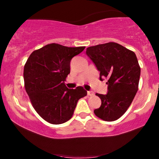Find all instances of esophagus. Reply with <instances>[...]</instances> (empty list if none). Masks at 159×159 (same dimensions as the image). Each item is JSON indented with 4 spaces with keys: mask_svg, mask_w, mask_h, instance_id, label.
I'll return each instance as SVG.
<instances>
[{
    "mask_svg": "<svg viewBox=\"0 0 159 159\" xmlns=\"http://www.w3.org/2000/svg\"><path fill=\"white\" fill-rule=\"evenodd\" d=\"M94 94V93L93 91H87V95L88 96H93Z\"/></svg>",
    "mask_w": 159,
    "mask_h": 159,
    "instance_id": "obj_1",
    "label": "esophagus"
}]
</instances>
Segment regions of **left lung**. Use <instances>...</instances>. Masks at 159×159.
Masks as SVG:
<instances>
[{"label":"left lung","mask_w":159,"mask_h":159,"mask_svg":"<svg viewBox=\"0 0 159 159\" xmlns=\"http://www.w3.org/2000/svg\"><path fill=\"white\" fill-rule=\"evenodd\" d=\"M100 72L107 79V94L96 96L102 105L94 114L105 121H114L125 114L138 90L140 68L134 52L116 43L88 47L86 51Z\"/></svg>","instance_id":"obj_1"}]
</instances>
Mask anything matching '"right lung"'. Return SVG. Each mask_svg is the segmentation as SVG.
I'll list each match as a JSON object with an SVG mask.
<instances>
[{"label": "right lung", "mask_w": 159, "mask_h": 159, "mask_svg": "<svg viewBox=\"0 0 159 159\" xmlns=\"http://www.w3.org/2000/svg\"><path fill=\"white\" fill-rule=\"evenodd\" d=\"M84 48L52 43L33 52L25 63V90L38 114L49 123L58 125L70 120L78 100L87 96L82 87L69 89L64 83L70 73L71 60Z\"/></svg>", "instance_id": "right-lung-1"}]
</instances>
